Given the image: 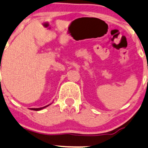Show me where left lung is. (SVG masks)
<instances>
[{
    "label": "left lung",
    "instance_id": "obj_1",
    "mask_svg": "<svg viewBox=\"0 0 148 148\" xmlns=\"http://www.w3.org/2000/svg\"><path fill=\"white\" fill-rule=\"evenodd\" d=\"M147 80H148V79H147Z\"/></svg>",
    "mask_w": 148,
    "mask_h": 148
}]
</instances>
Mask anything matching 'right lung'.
Masks as SVG:
<instances>
[{"mask_svg": "<svg viewBox=\"0 0 148 148\" xmlns=\"http://www.w3.org/2000/svg\"><path fill=\"white\" fill-rule=\"evenodd\" d=\"M0 69H1V68H0ZM49 105H47V106H44V107H42V108H36V109H35V108H32V109H32V110H34V111H39V110H41V109H45V107L48 106H49Z\"/></svg>", "mask_w": 148, "mask_h": 148, "instance_id": "add662e5", "label": "right lung"}]
</instances>
